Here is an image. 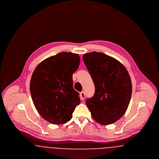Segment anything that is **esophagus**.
I'll list each match as a JSON object with an SVG mask.
<instances>
[{
    "instance_id": "esophagus-1",
    "label": "esophagus",
    "mask_w": 159,
    "mask_h": 159,
    "mask_svg": "<svg viewBox=\"0 0 159 159\" xmlns=\"http://www.w3.org/2000/svg\"><path fill=\"white\" fill-rule=\"evenodd\" d=\"M80 97L81 100H83V99L85 98V94H84V92H81L80 93Z\"/></svg>"
}]
</instances>
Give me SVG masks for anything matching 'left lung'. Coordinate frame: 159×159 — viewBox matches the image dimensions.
I'll return each instance as SVG.
<instances>
[{"mask_svg": "<svg viewBox=\"0 0 159 159\" xmlns=\"http://www.w3.org/2000/svg\"><path fill=\"white\" fill-rule=\"evenodd\" d=\"M83 60L95 88L86 101L92 117L102 125L113 123L125 113L131 98L128 72L120 62L102 52L86 53Z\"/></svg>", "mask_w": 159, "mask_h": 159, "instance_id": "obj_1", "label": "left lung"}]
</instances>
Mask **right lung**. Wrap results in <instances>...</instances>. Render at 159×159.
<instances>
[{
	"instance_id": "obj_1",
	"label": "right lung",
	"mask_w": 159,
	"mask_h": 159,
	"mask_svg": "<svg viewBox=\"0 0 159 159\" xmlns=\"http://www.w3.org/2000/svg\"><path fill=\"white\" fill-rule=\"evenodd\" d=\"M80 61L78 54L62 52L42 61L35 68L30 85L31 98L46 121L53 125L67 122L80 103L73 86V74Z\"/></svg>"
}]
</instances>
